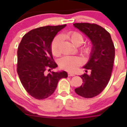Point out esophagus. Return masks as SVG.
<instances>
[{"label":"esophagus","mask_w":127,"mask_h":127,"mask_svg":"<svg viewBox=\"0 0 127 127\" xmlns=\"http://www.w3.org/2000/svg\"><path fill=\"white\" fill-rule=\"evenodd\" d=\"M75 76V74L72 73L71 72H68V76Z\"/></svg>","instance_id":"esophagus-1"}]
</instances>
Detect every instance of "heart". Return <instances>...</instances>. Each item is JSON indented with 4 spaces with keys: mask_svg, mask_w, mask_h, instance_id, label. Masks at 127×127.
<instances>
[{
    "mask_svg": "<svg viewBox=\"0 0 127 127\" xmlns=\"http://www.w3.org/2000/svg\"><path fill=\"white\" fill-rule=\"evenodd\" d=\"M66 37L76 46H79L84 42V36L79 32L71 31L66 34ZM63 41V36L58 35L53 39L51 44V51L55 56H58L60 54V46ZM82 51L85 54H88L91 51V47L89 45H86L82 49ZM82 60L78 57L64 56L59 61L60 67L69 72H74L78 68L81 64Z\"/></svg>",
    "mask_w": 127,
    "mask_h": 127,
    "instance_id": "1",
    "label": "heart"
}]
</instances>
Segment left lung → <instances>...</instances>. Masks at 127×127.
<instances>
[{
	"instance_id": "1",
	"label": "left lung",
	"mask_w": 127,
	"mask_h": 127,
	"mask_svg": "<svg viewBox=\"0 0 127 127\" xmlns=\"http://www.w3.org/2000/svg\"><path fill=\"white\" fill-rule=\"evenodd\" d=\"M73 25L88 36L93 45L90 60L84 67L90 70L91 74L84 73L80 76L83 84L75 91L84 98H93L104 90L111 77L115 59L114 44L110 33L101 26L88 23Z\"/></svg>"
}]
</instances>
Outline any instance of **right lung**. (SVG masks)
<instances>
[{
	"instance_id": "right-lung-1",
	"label": "right lung",
	"mask_w": 127,
	"mask_h": 127,
	"mask_svg": "<svg viewBox=\"0 0 127 127\" xmlns=\"http://www.w3.org/2000/svg\"><path fill=\"white\" fill-rule=\"evenodd\" d=\"M65 26L33 29L23 36L18 46L17 70L19 78L26 91L37 100L51 95L60 79L67 77L65 71H51L57 67L52 57L51 44L58 32ZM46 70L51 73L46 74Z\"/></svg>"
}]
</instances>
